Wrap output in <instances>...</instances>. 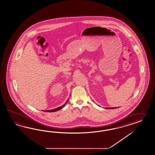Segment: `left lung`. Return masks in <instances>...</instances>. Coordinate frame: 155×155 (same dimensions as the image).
Segmentation results:
<instances>
[{"mask_svg":"<svg viewBox=\"0 0 155 155\" xmlns=\"http://www.w3.org/2000/svg\"><path fill=\"white\" fill-rule=\"evenodd\" d=\"M119 107H105V108L106 109H114V108H117Z\"/></svg>","mask_w":155,"mask_h":155,"instance_id":"8db88e82","label":"left lung"}]
</instances>
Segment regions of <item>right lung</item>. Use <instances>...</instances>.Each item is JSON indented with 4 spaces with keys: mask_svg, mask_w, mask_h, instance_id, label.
<instances>
[{
    "mask_svg": "<svg viewBox=\"0 0 155 155\" xmlns=\"http://www.w3.org/2000/svg\"><path fill=\"white\" fill-rule=\"evenodd\" d=\"M68 99L67 100V101L65 102V103L63 104L62 106H60L59 107H57V108H54V109H53V110H45V111H44V112H56V111H58V110H61L64 106H65V105H66V104L67 103L68 101Z\"/></svg>",
    "mask_w": 155,
    "mask_h": 155,
    "instance_id": "right-lung-1",
    "label": "right lung"
}]
</instances>
